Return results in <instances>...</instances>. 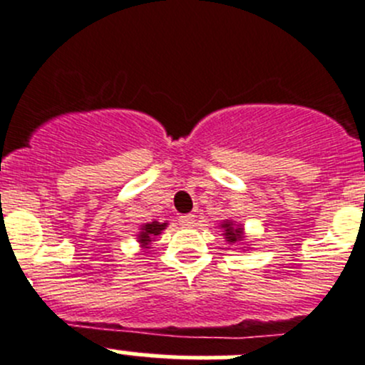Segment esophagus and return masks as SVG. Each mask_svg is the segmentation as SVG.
I'll return each mask as SVG.
<instances>
[{"label":"esophagus","mask_w":365,"mask_h":365,"mask_svg":"<svg viewBox=\"0 0 365 365\" xmlns=\"http://www.w3.org/2000/svg\"><path fill=\"white\" fill-rule=\"evenodd\" d=\"M178 220L183 227H190V226H194V222H196V215H192V213H187V215H180Z\"/></svg>","instance_id":"esophagus-1"}]
</instances>
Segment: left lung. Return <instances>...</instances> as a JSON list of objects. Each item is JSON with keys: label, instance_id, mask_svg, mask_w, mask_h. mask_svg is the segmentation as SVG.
I'll use <instances>...</instances> for the list:
<instances>
[{"label": "left lung", "instance_id": "1", "mask_svg": "<svg viewBox=\"0 0 365 365\" xmlns=\"http://www.w3.org/2000/svg\"><path fill=\"white\" fill-rule=\"evenodd\" d=\"M220 227L224 230V237H226V240L230 242V244H237V242L244 240V227L242 226H235L233 222L224 220V222L220 224Z\"/></svg>", "mask_w": 365, "mask_h": 365}]
</instances>
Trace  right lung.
<instances>
[{
    "instance_id": "1",
    "label": "right lung",
    "mask_w": 365,
    "mask_h": 365,
    "mask_svg": "<svg viewBox=\"0 0 365 365\" xmlns=\"http://www.w3.org/2000/svg\"><path fill=\"white\" fill-rule=\"evenodd\" d=\"M165 226H168V222H157V220H153V222L150 224H145V226L141 227V233L138 235V242L143 245V247H146V245L152 242L153 237H157V235H160L162 231L165 230Z\"/></svg>"
}]
</instances>
